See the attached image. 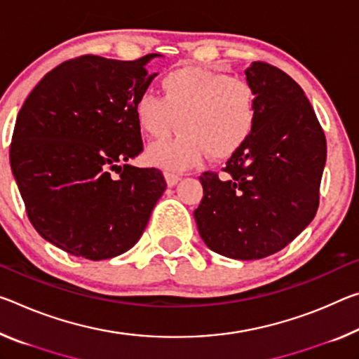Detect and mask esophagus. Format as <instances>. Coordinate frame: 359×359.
<instances>
[{
	"mask_svg": "<svg viewBox=\"0 0 359 359\" xmlns=\"http://www.w3.org/2000/svg\"><path fill=\"white\" fill-rule=\"evenodd\" d=\"M164 179H166L168 187H174L180 180V175L175 172H164Z\"/></svg>",
	"mask_w": 359,
	"mask_h": 359,
	"instance_id": "34e87169",
	"label": "esophagus"
}]
</instances>
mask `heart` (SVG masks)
<instances>
[{
	"mask_svg": "<svg viewBox=\"0 0 359 359\" xmlns=\"http://www.w3.org/2000/svg\"><path fill=\"white\" fill-rule=\"evenodd\" d=\"M161 95L142 90L134 100L139 129L163 140L177 124L172 140L147 151L151 166L182 170L208 155L225 159L241 149L257 124V95L246 79L203 67H175L159 79Z\"/></svg>",
	"mask_w": 359,
	"mask_h": 359,
	"instance_id": "b5f03b06",
	"label": "heart"
}]
</instances>
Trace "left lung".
<instances>
[{
	"instance_id": "1",
	"label": "left lung",
	"mask_w": 359,
	"mask_h": 359,
	"mask_svg": "<svg viewBox=\"0 0 359 359\" xmlns=\"http://www.w3.org/2000/svg\"><path fill=\"white\" fill-rule=\"evenodd\" d=\"M259 116L246 144L217 172H203L198 231L214 252L255 260L281 251L315 217L326 137L302 88L280 68L246 70Z\"/></svg>"
}]
</instances>
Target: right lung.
I'll use <instances>...</instances> for the list:
<instances>
[{
    "mask_svg": "<svg viewBox=\"0 0 359 359\" xmlns=\"http://www.w3.org/2000/svg\"><path fill=\"white\" fill-rule=\"evenodd\" d=\"M156 55L62 62L17 115L14 179L32 225L62 251L89 260L126 252L166 190L159 169L119 166L144 150L134 100L156 76L145 68Z\"/></svg>",
    "mask_w": 359,
    "mask_h": 359,
    "instance_id": "add662e5",
    "label": "right lung"
}]
</instances>
